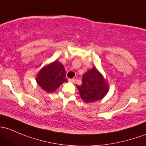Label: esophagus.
I'll list each match as a JSON object with an SVG mask.
<instances>
[{"label":"esophagus","instance_id":"34e87169","mask_svg":"<svg viewBox=\"0 0 146 146\" xmlns=\"http://www.w3.org/2000/svg\"><path fill=\"white\" fill-rule=\"evenodd\" d=\"M68 81L69 82H73V83H74L75 82H76V79H68Z\"/></svg>","mask_w":146,"mask_h":146}]
</instances>
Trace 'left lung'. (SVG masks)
I'll return each mask as SVG.
<instances>
[{"label": "left lung", "instance_id": "obj_1", "mask_svg": "<svg viewBox=\"0 0 146 146\" xmlns=\"http://www.w3.org/2000/svg\"><path fill=\"white\" fill-rule=\"evenodd\" d=\"M80 96L86 103H93L102 99L109 90L104 76L96 68L87 70L83 75L82 85H76Z\"/></svg>", "mask_w": 146, "mask_h": 146}]
</instances>
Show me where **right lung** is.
Listing matches in <instances>:
<instances>
[{
    "instance_id": "obj_1",
    "label": "right lung",
    "mask_w": 146,
    "mask_h": 146,
    "mask_svg": "<svg viewBox=\"0 0 146 146\" xmlns=\"http://www.w3.org/2000/svg\"><path fill=\"white\" fill-rule=\"evenodd\" d=\"M67 81L65 68L56 60L44 66L36 77L38 85L42 90L50 93L54 92L61 84Z\"/></svg>"
}]
</instances>
